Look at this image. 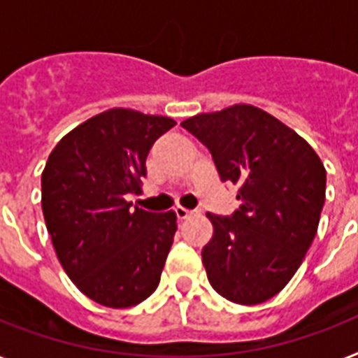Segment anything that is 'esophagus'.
<instances>
[{
    "label": "esophagus",
    "instance_id": "34e87169",
    "mask_svg": "<svg viewBox=\"0 0 358 358\" xmlns=\"http://www.w3.org/2000/svg\"><path fill=\"white\" fill-rule=\"evenodd\" d=\"M174 213H176V217H178L180 220H185L189 219V217L196 215V211H193V209H185L182 208V206H176V208H174Z\"/></svg>",
    "mask_w": 358,
    "mask_h": 358
}]
</instances>
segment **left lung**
Segmentation results:
<instances>
[{"mask_svg": "<svg viewBox=\"0 0 358 358\" xmlns=\"http://www.w3.org/2000/svg\"><path fill=\"white\" fill-rule=\"evenodd\" d=\"M213 156L222 182L239 185L231 217L208 213L213 237L202 248L208 280L241 305L274 298L313 245L325 202V167L280 119L252 104L182 121Z\"/></svg>", "mask_w": 358, "mask_h": 358, "instance_id": "1", "label": "left lung"}]
</instances>
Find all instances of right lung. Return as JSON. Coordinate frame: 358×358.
<instances>
[{
	"instance_id": "1",
	"label": "right lung",
	"mask_w": 358,
	"mask_h": 358,
	"mask_svg": "<svg viewBox=\"0 0 358 358\" xmlns=\"http://www.w3.org/2000/svg\"><path fill=\"white\" fill-rule=\"evenodd\" d=\"M176 121L112 108L68 132L42 173V211L57 257L90 300L112 309L141 303L159 283L176 213L130 208L154 141Z\"/></svg>"
}]
</instances>
